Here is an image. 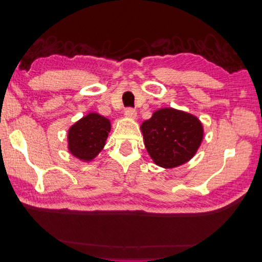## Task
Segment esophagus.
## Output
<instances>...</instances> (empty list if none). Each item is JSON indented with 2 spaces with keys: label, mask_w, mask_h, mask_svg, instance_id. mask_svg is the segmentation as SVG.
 <instances>
[{
  "label": "esophagus",
  "mask_w": 262,
  "mask_h": 262,
  "mask_svg": "<svg viewBox=\"0 0 262 262\" xmlns=\"http://www.w3.org/2000/svg\"><path fill=\"white\" fill-rule=\"evenodd\" d=\"M125 116L127 118H129V119H134L136 117V110L133 109V107H127L125 110Z\"/></svg>",
  "instance_id": "1"
}]
</instances>
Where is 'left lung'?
<instances>
[{"label":"left lung","mask_w":262,"mask_h":262,"mask_svg":"<svg viewBox=\"0 0 262 262\" xmlns=\"http://www.w3.org/2000/svg\"><path fill=\"white\" fill-rule=\"evenodd\" d=\"M148 155L158 166L173 168L188 161L201 144L203 129L198 118L173 109L156 111L141 126Z\"/></svg>","instance_id":"1"}]
</instances>
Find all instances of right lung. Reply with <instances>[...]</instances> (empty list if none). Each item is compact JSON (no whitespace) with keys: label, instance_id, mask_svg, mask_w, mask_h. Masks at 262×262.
Segmentation results:
<instances>
[{"label":"right lung","instance_id":"right-lung-1","mask_svg":"<svg viewBox=\"0 0 262 262\" xmlns=\"http://www.w3.org/2000/svg\"><path fill=\"white\" fill-rule=\"evenodd\" d=\"M109 132L110 121L106 118L87 115L69 129V151L80 160H92L103 148Z\"/></svg>","mask_w":262,"mask_h":262}]
</instances>
